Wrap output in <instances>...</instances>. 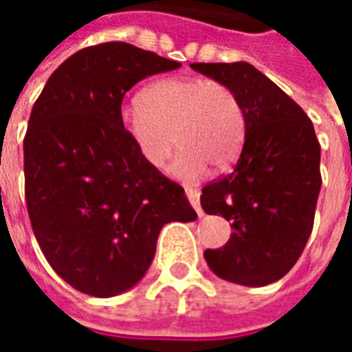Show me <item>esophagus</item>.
<instances>
[{"instance_id":"obj_1","label":"esophagus","mask_w":352,"mask_h":352,"mask_svg":"<svg viewBox=\"0 0 352 352\" xmlns=\"http://www.w3.org/2000/svg\"><path fill=\"white\" fill-rule=\"evenodd\" d=\"M184 190H186V198H188V201H190V206L196 209L198 217H204V209H201V206H199V190L198 188H194V186H186Z\"/></svg>"}]
</instances>
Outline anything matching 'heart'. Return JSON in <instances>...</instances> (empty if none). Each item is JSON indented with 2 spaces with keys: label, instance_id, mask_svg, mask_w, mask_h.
<instances>
[{
  "label": "heart",
  "instance_id": "obj_1",
  "mask_svg": "<svg viewBox=\"0 0 352 352\" xmlns=\"http://www.w3.org/2000/svg\"><path fill=\"white\" fill-rule=\"evenodd\" d=\"M120 126L151 168H162L175 143V175L196 179L209 164L228 168L247 131L243 103L236 90L217 79L169 77L141 92L139 105L120 111Z\"/></svg>",
  "mask_w": 352,
  "mask_h": 352
}]
</instances>
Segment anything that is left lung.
I'll list each match as a JSON object with an SVG mask.
<instances>
[{
    "mask_svg": "<svg viewBox=\"0 0 352 352\" xmlns=\"http://www.w3.org/2000/svg\"><path fill=\"white\" fill-rule=\"evenodd\" d=\"M190 67L234 88L247 116L243 148L232 171L201 190L204 211L232 222L234 234L204 256L221 279L264 287L292 270L313 230L322 183L313 122L247 62Z\"/></svg>",
    "mask_w": 352,
    "mask_h": 352,
    "instance_id": "left-lung-1",
    "label": "left lung"
}]
</instances>
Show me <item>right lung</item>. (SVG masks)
Here are the masks:
<instances>
[{
	"instance_id": "add662e5",
	"label": "right lung",
	"mask_w": 352,
	"mask_h": 352,
	"mask_svg": "<svg viewBox=\"0 0 352 352\" xmlns=\"http://www.w3.org/2000/svg\"><path fill=\"white\" fill-rule=\"evenodd\" d=\"M179 62L130 43L75 52L47 80L24 138L32 228L52 270L109 298L145 275L168 222H192L183 186L146 166L120 126L124 94Z\"/></svg>"
}]
</instances>
